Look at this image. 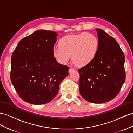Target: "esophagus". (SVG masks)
<instances>
[{
    "label": "esophagus",
    "mask_w": 133,
    "mask_h": 133,
    "mask_svg": "<svg viewBox=\"0 0 133 133\" xmlns=\"http://www.w3.org/2000/svg\"><path fill=\"white\" fill-rule=\"evenodd\" d=\"M74 70H75V69L73 68H70L69 69V73H72V72H73V71H74Z\"/></svg>",
    "instance_id": "obj_1"
}]
</instances>
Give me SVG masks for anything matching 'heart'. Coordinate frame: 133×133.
Listing matches in <instances>:
<instances>
[{
  "label": "heart",
  "mask_w": 133,
  "mask_h": 133,
  "mask_svg": "<svg viewBox=\"0 0 133 133\" xmlns=\"http://www.w3.org/2000/svg\"><path fill=\"white\" fill-rule=\"evenodd\" d=\"M59 46L53 49L54 57L61 64H66L72 56L73 63L84 66L91 63L99 47L98 39L88 33L68 35L61 38Z\"/></svg>",
  "instance_id": "1"
}]
</instances>
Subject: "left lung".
I'll use <instances>...</instances> for the list:
<instances>
[{
	"instance_id": "left-lung-1",
	"label": "left lung",
	"mask_w": 133,
	"mask_h": 133,
	"mask_svg": "<svg viewBox=\"0 0 133 133\" xmlns=\"http://www.w3.org/2000/svg\"><path fill=\"white\" fill-rule=\"evenodd\" d=\"M99 50L91 63L78 70L79 92L86 101L103 103L117 96L125 82V56L114 38L100 29Z\"/></svg>"
}]
</instances>
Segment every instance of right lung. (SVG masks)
Returning <instances> with one entry per match:
<instances>
[{
  "label": "right lung",
  "instance_id": "right-lung-1",
  "mask_svg": "<svg viewBox=\"0 0 133 133\" xmlns=\"http://www.w3.org/2000/svg\"><path fill=\"white\" fill-rule=\"evenodd\" d=\"M58 34L38 30L18 43L11 57V80L22 100L46 104L54 99L69 68L57 63L53 55Z\"/></svg>",
  "mask_w": 133,
  "mask_h": 133
}]
</instances>
